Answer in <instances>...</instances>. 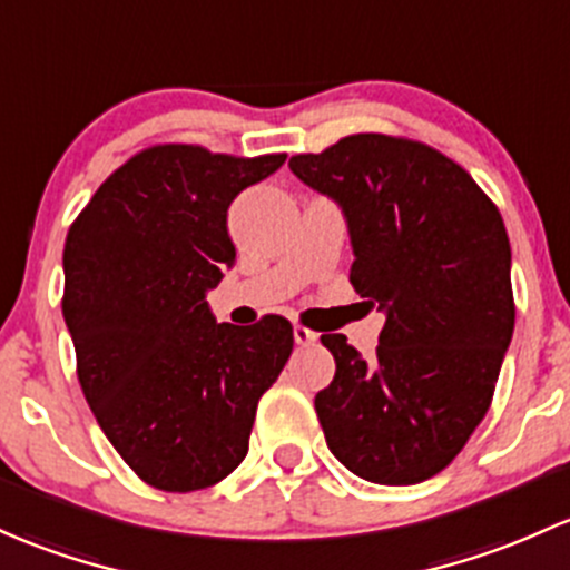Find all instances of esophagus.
<instances>
[{
  "label": "esophagus",
  "mask_w": 570,
  "mask_h": 570,
  "mask_svg": "<svg viewBox=\"0 0 570 570\" xmlns=\"http://www.w3.org/2000/svg\"><path fill=\"white\" fill-rule=\"evenodd\" d=\"M295 341L299 343V346H311V343L318 341V335L314 333V330L303 327V324H295Z\"/></svg>",
  "instance_id": "esophagus-1"
}]
</instances>
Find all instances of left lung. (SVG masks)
<instances>
[{"instance_id": "8db88e82", "label": "left lung", "mask_w": 570, "mask_h": 570, "mask_svg": "<svg viewBox=\"0 0 570 570\" xmlns=\"http://www.w3.org/2000/svg\"><path fill=\"white\" fill-rule=\"evenodd\" d=\"M289 167L341 205L348 281L386 314L371 360L322 335L335 379L314 405L330 452L373 484H419L458 458L492 403L514 333L503 218L458 161L405 137L348 135Z\"/></svg>"}]
</instances>
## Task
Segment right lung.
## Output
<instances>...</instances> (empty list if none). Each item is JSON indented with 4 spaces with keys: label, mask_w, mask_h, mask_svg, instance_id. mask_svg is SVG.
Instances as JSON below:
<instances>
[{
    "label": "right lung",
    "mask_w": 570,
    "mask_h": 570,
    "mask_svg": "<svg viewBox=\"0 0 570 570\" xmlns=\"http://www.w3.org/2000/svg\"><path fill=\"white\" fill-rule=\"evenodd\" d=\"M284 159L151 146L99 186L67 233L61 311L80 390L156 490H205L240 465L259 397L295 346L284 316L235 327L205 303L235 262L229 205Z\"/></svg>",
    "instance_id": "add662e5"
}]
</instances>
